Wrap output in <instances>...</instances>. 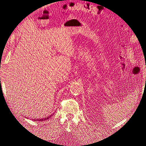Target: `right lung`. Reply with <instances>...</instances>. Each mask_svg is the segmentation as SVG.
<instances>
[{
    "label": "right lung",
    "mask_w": 146,
    "mask_h": 146,
    "mask_svg": "<svg viewBox=\"0 0 146 146\" xmlns=\"http://www.w3.org/2000/svg\"><path fill=\"white\" fill-rule=\"evenodd\" d=\"M52 115L51 114L50 116H48V117H45V118H42V119H36V120H35L34 121H46V120H47V119H49L51 116H52Z\"/></svg>",
    "instance_id": "add662e5"
}]
</instances>
